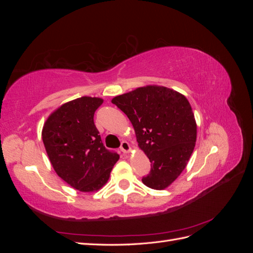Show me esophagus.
Returning a JSON list of instances; mask_svg holds the SVG:
<instances>
[{"label":"esophagus","instance_id":"34e87169","mask_svg":"<svg viewBox=\"0 0 253 253\" xmlns=\"http://www.w3.org/2000/svg\"><path fill=\"white\" fill-rule=\"evenodd\" d=\"M120 150H121L122 153H125V154H126V153H128L129 151H131V147H129L128 142L122 141V142H121V145H120Z\"/></svg>","mask_w":253,"mask_h":253}]
</instances>
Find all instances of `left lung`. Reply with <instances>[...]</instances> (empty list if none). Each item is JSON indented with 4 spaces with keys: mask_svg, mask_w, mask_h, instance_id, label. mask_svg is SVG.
I'll return each mask as SVG.
<instances>
[{
    "mask_svg": "<svg viewBox=\"0 0 253 253\" xmlns=\"http://www.w3.org/2000/svg\"><path fill=\"white\" fill-rule=\"evenodd\" d=\"M135 129L138 147L150 159L145 186L164 190L185 169L196 141V122L188 99L158 85L138 87L112 99Z\"/></svg>",
    "mask_w": 253,
    "mask_h": 253,
    "instance_id": "left-lung-1",
    "label": "left lung"
}]
</instances>
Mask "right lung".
<instances>
[{
    "label": "right lung",
    "mask_w": 253,
    "mask_h": 253,
    "mask_svg": "<svg viewBox=\"0 0 253 253\" xmlns=\"http://www.w3.org/2000/svg\"><path fill=\"white\" fill-rule=\"evenodd\" d=\"M103 103L97 97L66 102L45 121L42 140L59 177L81 192L101 189L110 178L119 155L106 150L94 124V114Z\"/></svg>",
    "instance_id": "1"
}]
</instances>
